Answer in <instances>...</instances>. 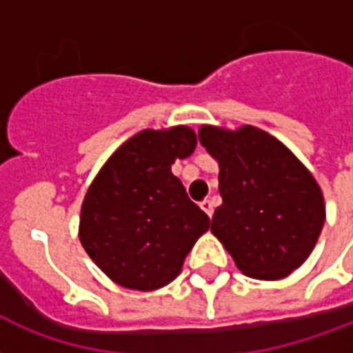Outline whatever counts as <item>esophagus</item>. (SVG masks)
Returning a JSON list of instances; mask_svg holds the SVG:
<instances>
[{
	"label": "esophagus",
	"mask_w": 353,
	"mask_h": 353,
	"mask_svg": "<svg viewBox=\"0 0 353 353\" xmlns=\"http://www.w3.org/2000/svg\"><path fill=\"white\" fill-rule=\"evenodd\" d=\"M201 208L207 212V216H212V212H214V208H212V201L210 199H205V201H201Z\"/></svg>",
	"instance_id": "esophagus-1"
}]
</instances>
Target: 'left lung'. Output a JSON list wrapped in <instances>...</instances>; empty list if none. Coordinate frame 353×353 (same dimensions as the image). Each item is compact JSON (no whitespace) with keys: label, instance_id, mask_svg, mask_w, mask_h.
Segmentation results:
<instances>
[{"label":"left lung","instance_id":"left-lung-1","mask_svg":"<svg viewBox=\"0 0 353 353\" xmlns=\"http://www.w3.org/2000/svg\"><path fill=\"white\" fill-rule=\"evenodd\" d=\"M199 141L220 165L222 205L210 231L252 279H284L310 256L325 222L318 182L269 133L203 125Z\"/></svg>","mask_w":353,"mask_h":353}]
</instances>
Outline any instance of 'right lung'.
<instances>
[{
    "mask_svg": "<svg viewBox=\"0 0 353 353\" xmlns=\"http://www.w3.org/2000/svg\"><path fill=\"white\" fill-rule=\"evenodd\" d=\"M197 139L190 128L145 130L105 163L84 197L81 243L109 279L130 290H158L179 276L184 258L208 230L173 173Z\"/></svg>",
    "mask_w": 353,
    "mask_h": 353,
    "instance_id": "obj_1",
    "label": "right lung"
}]
</instances>
